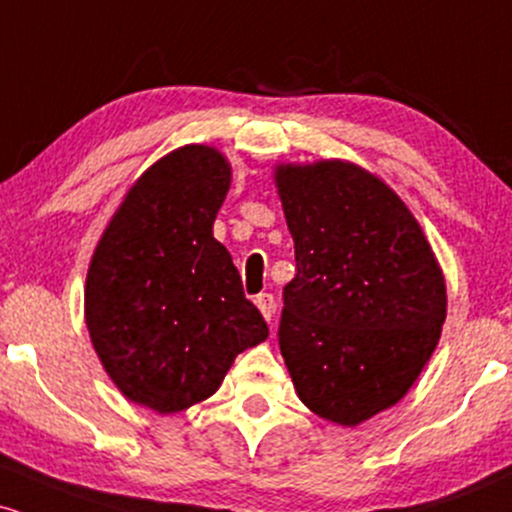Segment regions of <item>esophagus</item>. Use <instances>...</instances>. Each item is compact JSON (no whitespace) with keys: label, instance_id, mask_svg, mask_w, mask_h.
Returning <instances> with one entry per match:
<instances>
[{"label":"esophagus","instance_id":"obj_1","mask_svg":"<svg viewBox=\"0 0 512 512\" xmlns=\"http://www.w3.org/2000/svg\"><path fill=\"white\" fill-rule=\"evenodd\" d=\"M255 303H257V308H260V313L264 315V320H272L274 308H276V301H274L272 293H260V296H255Z\"/></svg>","mask_w":512,"mask_h":512}]
</instances>
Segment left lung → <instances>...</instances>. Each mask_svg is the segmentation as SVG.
<instances>
[{
	"instance_id": "obj_1",
	"label": "left lung",
	"mask_w": 512,
	"mask_h": 512,
	"mask_svg": "<svg viewBox=\"0 0 512 512\" xmlns=\"http://www.w3.org/2000/svg\"><path fill=\"white\" fill-rule=\"evenodd\" d=\"M296 243L279 346L298 397L356 426L399 402L445 322V281L424 231L383 180L342 161L276 170Z\"/></svg>"
}]
</instances>
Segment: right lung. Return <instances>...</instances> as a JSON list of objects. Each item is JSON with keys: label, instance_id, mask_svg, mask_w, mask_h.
<instances>
[{"label": "right lung", "instance_id": "1", "mask_svg": "<svg viewBox=\"0 0 512 512\" xmlns=\"http://www.w3.org/2000/svg\"><path fill=\"white\" fill-rule=\"evenodd\" d=\"M228 185L219 151L182 146L134 182L93 252V349L122 395L158 414L214 395L233 358L269 337L211 233Z\"/></svg>", "mask_w": 512, "mask_h": 512}]
</instances>
